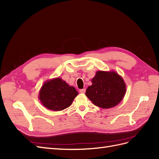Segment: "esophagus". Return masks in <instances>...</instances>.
Here are the masks:
<instances>
[{"label":"esophagus","mask_w":159,"mask_h":159,"mask_svg":"<svg viewBox=\"0 0 159 159\" xmlns=\"http://www.w3.org/2000/svg\"><path fill=\"white\" fill-rule=\"evenodd\" d=\"M80 92L82 93V94H84V93L86 92V89L84 88V89H80Z\"/></svg>","instance_id":"34e87169"}]
</instances>
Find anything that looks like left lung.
Segmentation results:
<instances>
[{
  "mask_svg": "<svg viewBox=\"0 0 159 159\" xmlns=\"http://www.w3.org/2000/svg\"><path fill=\"white\" fill-rule=\"evenodd\" d=\"M92 82V86L87 88L86 95L94 105L102 109L116 106L125 94L124 81L116 72H96Z\"/></svg>",
  "mask_w": 159,
  "mask_h": 159,
  "instance_id": "1",
  "label": "left lung"
}]
</instances>
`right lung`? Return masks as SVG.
I'll return each instance as SVG.
<instances>
[{"label":"right lung","mask_w":159,"mask_h":159,"mask_svg":"<svg viewBox=\"0 0 159 159\" xmlns=\"http://www.w3.org/2000/svg\"><path fill=\"white\" fill-rule=\"evenodd\" d=\"M78 92L74 87L61 78L47 81L42 86L39 98L43 105L50 110L62 111L71 105Z\"/></svg>","instance_id":"obj_1"}]
</instances>
